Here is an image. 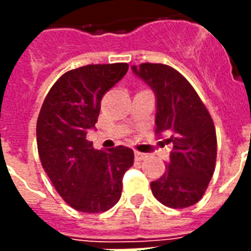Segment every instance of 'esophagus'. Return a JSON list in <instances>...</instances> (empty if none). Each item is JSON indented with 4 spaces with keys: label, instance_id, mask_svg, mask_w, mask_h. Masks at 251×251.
<instances>
[{
    "label": "esophagus",
    "instance_id": "34e87169",
    "mask_svg": "<svg viewBox=\"0 0 251 251\" xmlns=\"http://www.w3.org/2000/svg\"><path fill=\"white\" fill-rule=\"evenodd\" d=\"M134 156H135V160L141 161V160H145L146 157H147V153L138 152V151H135V152H134Z\"/></svg>",
    "mask_w": 251,
    "mask_h": 251
}]
</instances>
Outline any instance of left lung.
I'll list each match as a JSON object with an SVG mask.
<instances>
[{"label":"left lung","mask_w":251,"mask_h":251,"mask_svg":"<svg viewBox=\"0 0 251 251\" xmlns=\"http://www.w3.org/2000/svg\"><path fill=\"white\" fill-rule=\"evenodd\" d=\"M135 75L153 91L155 125L173 145L167 169L151 182L153 197L171 208L190 207L202 198L216 163V133L208 110L191 84L171 66H131Z\"/></svg>","instance_id":"8db88e82"}]
</instances>
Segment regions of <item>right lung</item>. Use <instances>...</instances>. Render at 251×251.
Returning <instances> with one entry per match:
<instances>
[{"mask_svg":"<svg viewBox=\"0 0 251 251\" xmlns=\"http://www.w3.org/2000/svg\"><path fill=\"white\" fill-rule=\"evenodd\" d=\"M127 64L87 65L53 84L36 125L39 156L65 202L80 212H104L121 198L122 177L134 163L133 150H95L86 139L95 129L102 95L125 76Z\"/></svg>","mask_w":251,"mask_h":251,"instance_id":"right-lung-1","label":"right lung"}]
</instances>
